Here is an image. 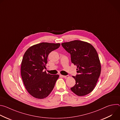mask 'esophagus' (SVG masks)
Wrapping results in <instances>:
<instances>
[{
  "instance_id": "esophagus-1",
  "label": "esophagus",
  "mask_w": 120,
  "mask_h": 120,
  "mask_svg": "<svg viewBox=\"0 0 120 120\" xmlns=\"http://www.w3.org/2000/svg\"><path fill=\"white\" fill-rule=\"evenodd\" d=\"M60 76L62 77H64V78H68L69 77V75H60Z\"/></svg>"
}]
</instances>
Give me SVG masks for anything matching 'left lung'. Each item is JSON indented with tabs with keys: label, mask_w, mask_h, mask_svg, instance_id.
I'll return each instance as SVG.
<instances>
[{
	"label": "left lung",
	"mask_w": 120,
	"mask_h": 120,
	"mask_svg": "<svg viewBox=\"0 0 120 120\" xmlns=\"http://www.w3.org/2000/svg\"><path fill=\"white\" fill-rule=\"evenodd\" d=\"M61 45L70 54L72 63L77 66V74L73 76L75 84L71 88V91L78 96L90 93L95 86L101 71L96 50L90 44L79 40Z\"/></svg>",
	"instance_id": "8db88e82"
}]
</instances>
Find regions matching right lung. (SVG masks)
Masks as SVG:
<instances>
[{
	"mask_svg": "<svg viewBox=\"0 0 120 120\" xmlns=\"http://www.w3.org/2000/svg\"><path fill=\"white\" fill-rule=\"evenodd\" d=\"M60 44L41 43L29 47L25 52L21 66V77L27 92L38 99L46 97L53 90L59 75L47 74L43 70L49 54Z\"/></svg>",
	"mask_w": 120,
	"mask_h": 120,
	"instance_id": "add662e5",
	"label": "right lung"
}]
</instances>
